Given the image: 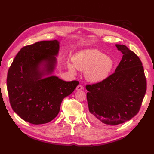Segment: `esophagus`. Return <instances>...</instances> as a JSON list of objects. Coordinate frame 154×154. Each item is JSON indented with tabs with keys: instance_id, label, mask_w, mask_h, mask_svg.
<instances>
[{
	"instance_id": "esophagus-1",
	"label": "esophagus",
	"mask_w": 154,
	"mask_h": 154,
	"mask_svg": "<svg viewBox=\"0 0 154 154\" xmlns=\"http://www.w3.org/2000/svg\"><path fill=\"white\" fill-rule=\"evenodd\" d=\"M84 89V88H83V86H82V85H78L77 87H76V91H82V89Z\"/></svg>"
}]
</instances>
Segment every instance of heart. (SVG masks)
<instances>
[{"instance_id": "heart-1", "label": "heart", "mask_w": 154, "mask_h": 154, "mask_svg": "<svg viewBox=\"0 0 154 154\" xmlns=\"http://www.w3.org/2000/svg\"><path fill=\"white\" fill-rule=\"evenodd\" d=\"M72 61L74 65L68 63L69 70L75 72L76 69L85 72V79L92 83H99L106 79L114 66L111 57L95 49L78 52Z\"/></svg>"}]
</instances>
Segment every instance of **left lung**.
I'll return each mask as SVG.
<instances>
[{
	"mask_svg": "<svg viewBox=\"0 0 154 154\" xmlns=\"http://www.w3.org/2000/svg\"><path fill=\"white\" fill-rule=\"evenodd\" d=\"M123 54L115 72L104 81L87 85L89 117L102 127L117 125L139 111L146 91V80L139 57L125 45L116 44Z\"/></svg>",
	"mask_w": 154,
	"mask_h": 154,
	"instance_id": "8db88e82",
	"label": "left lung"
}]
</instances>
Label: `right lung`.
Returning a JSON list of instances; mask_svg holds the SVG:
<instances>
[{"label": "right lung", "mask_w": 154, "mask_h": 154, "mask_svg": "<svg viewBox=\"0 0 154 154\" xmlns=\"http://www.w3.org/2000/svg\"><path fill=\"white\" fill-rule=\"evenodd\" d=\"M59 42L40 41L22 48L11 65L7 89L13 110L35 125L51 122L59 114L63 99L79 82L52 76L57 65Z\"/></svg>", "instance_id": "obj_1"}]
</instances>
